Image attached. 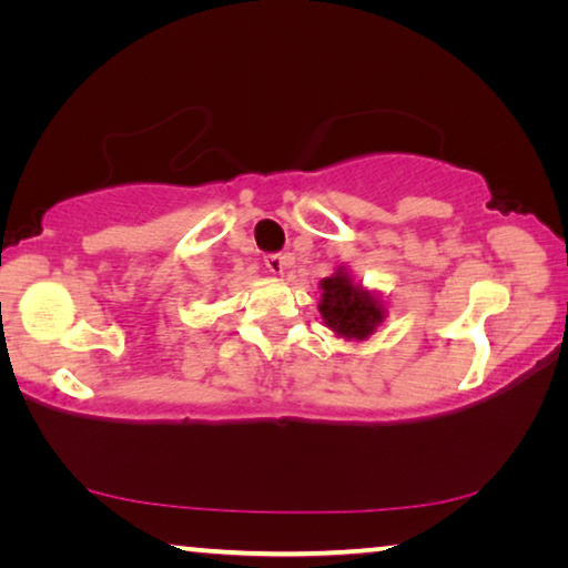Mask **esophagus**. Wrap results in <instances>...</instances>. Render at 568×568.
<instances>
[{
    "label": "esophagus",
    "instance_id": "esophagus-1",
    "mask_svg": "<svg viewBox=\"0 0 568 568\" xmlns=\"http://www.w3.org/2000/svg\"><path fill=\"white\" fill-rule=\"evenodd\" d=\"M287 263H291V255H285V253L265 255V267H267V273H273V275H283Z\"/></svg>",
    "mask_w": 568,
    "mask_h": 568
}]
</instances>
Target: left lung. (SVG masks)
<instances>
[{
  "mask_svg": "<svg viewBox=\"0 0 568 568\" xmlns=\"http://www.w3.org/2000/svg\"><path fill=\"white\" fill-rule=\"evenodd\" d=\"M318 311L323 323L345 341H365L386 318L381 297L355 285L343 265L321 281Z\"/></svg>",
  "mask_w": 568,
  "mask_h": 568,
  "instance_id": "8db88e82",
  "label": "left lung"
}]
</instances>
